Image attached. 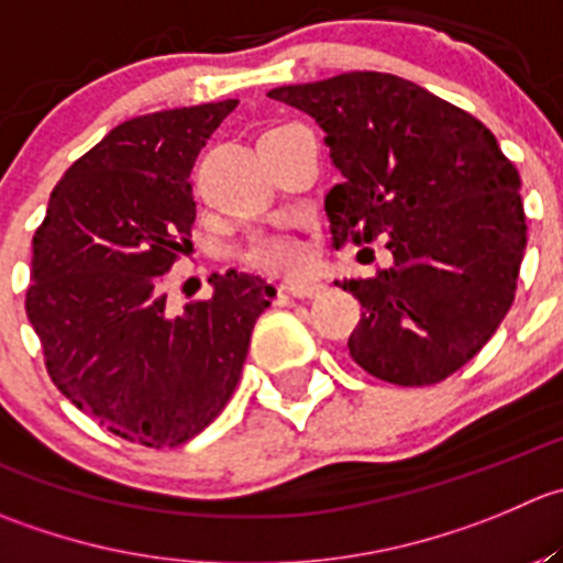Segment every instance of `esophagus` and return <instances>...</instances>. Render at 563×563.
<instances>
[{"instance_id":"34e87169","label":"esophagus","mask_w":563,"mask_h":563,"mask_svg":"<svg viewBox=\"0 0 563 563\" xmlns=\"http://www.w3.org/2000/svg\"><path fill=\"white\" fill-rule=\"evenodd\" d=\"M286 291L291 294V297L310 299V297H319V294L324 291V286H321V283H316V280H288Z\"/></svg>"}]
</instances>
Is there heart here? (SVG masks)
<instances>
[{"instance_id": "b5f03b06", "label": "heart", "mask_w": 563, "mask_h": 563, "mask_svg": "<svg viewBox=\"0 0 563 563\" xmlns=\"http://www.w3.org/2000/svg\"><path fill=\"white\" fill-rule=\"evenodd\" d=\"M244 258L250 264L269 266V269H294L302 264V244L288 233H255L244 247Z\"/></svg>"}]
</instances>
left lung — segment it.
<instances>
[{"instance_id":"left-lung-1","label":"left lung","mask_w":563,"mask_h":563,"mask_svg":"<svg viewBox=\"0 0 563 563\" xmlns=\"http://www.w3.org/2000/svg\"><path fill=\"white\" fill-rule=\"evenodd\" d=\"M324 131L341 184L335 247L387 236L390 269L349 277L363 305L352 360L393 385H434L476 357L515 302L526 255L520 173L493 131L427 87L352 70L266 92Z\"/></svg>"}]
</instances>
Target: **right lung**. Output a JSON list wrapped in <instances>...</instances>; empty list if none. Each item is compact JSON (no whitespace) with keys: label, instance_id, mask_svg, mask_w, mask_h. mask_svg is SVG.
Here are the masks:
<instances>
[{"label":"right lung","instance_id":"right-lung-1","mask_svg":"<svg viewBox=\"0 0 563 563\" xmlns=\"http://www.w3.org/2000/svg\"><path fill=\"white\" fill-rule=\"evenodd\" d=\"M236 98L114 125L59 178L32 239L26 316L70 404L148 449L203 432L233 396L275 297L261 275H211V299L167 310L162 275L189 244V173Z\"/></svg>","mask_w":563,"mask_h":563}]
</instances>
